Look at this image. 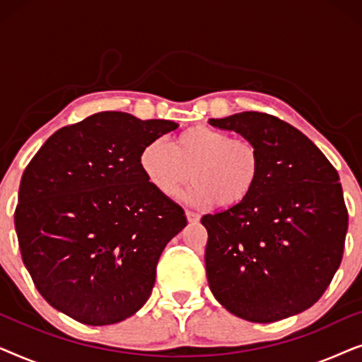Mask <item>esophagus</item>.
Here are the masks:
<instances>
[{
    "label": "esophagus",
    "mask_w": 362,
    "mask_h": 362,
    "mask_svg": "<svg viewBox=\"0 0 362 362\" xmlns=\"http://www.w3.org/2000/svg\"><path fill=\"white\" fill-rule=\"evenodd\" d=\"M186 217H187V221L189 222H192V224H194V222H199V214H197V212H192V211H186Z\"/></svg>",
    "instance_id": "obj_1"
}]
</instances>
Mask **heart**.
Wrapping results in <instances>:
<instances>
[{"label":"heart","instance_id":"obj_1","mask_svg":"<svg viewBox=\"0 0 362 362\" xmlns=\"http://www.w3.org/2000/svg\"><path fill=\"white\" fill-rule=\"evenodd\" d=\"M140 170L158 194L175 197L189 180L186 201L194 206L237 207L254 194L262 176V155L252 140L197 125L180 133L173 146L148 141L140 151Z\"/></svg>","mask_w":362,"mask_h":362}]
</instances>
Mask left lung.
I'll return each instance as SVG.
<instances>
[{
	"label": "left lung",
	"mask_w": 362,
	"mask_h": 362,
	"mask_svg": "<svg viewBox=\"0 0 362 362\" xmlns=\"http://www.w3.org/2000/svg\"><path fill=\"white\" fill-rule=\"evenodd\" d=\"M259 146L262 176L244 204L202 216L214 298L252 323L298 315L320 300L343 259L348 209L338 171L300 130L274 115L209 118Z\"/></svg>",
	"instance_id": "1"
}]
</instances>
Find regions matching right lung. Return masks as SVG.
<instances>
[{
	"label": "right lung",
	"mask_w": 362,
	"mask_h": 362,
	"mask_svg": "<svg viewBox=\"0 0 362 362\" xmlns=\"http://www.w3.org/2000/svg\"><path fill=\"white\" fill-rule=\"evenodd\" d=\"M180 127L100 112L47 138L23 173L14 227L24 265L52 308L90 326L135 315L150 298L181 206L153 189L140 151Z\"/></svg>",
	"instance_id": "right-lung-1"
}]
</instances>
